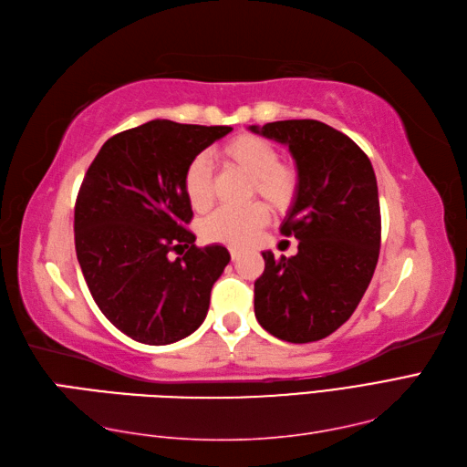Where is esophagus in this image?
I'll list each match as a JSON object with an SVG mask.
<instances>
[{"label": "esophagus", "mask_w": 467, "mask_h": 467, "mask_svg": "<svg viewBox=\"0 0 467 467\" xmlns=\"http://www.w3.org/2000/svg\"><path fill=\"white\" fill-rule=\"evenodd\" d=\"M230 255H232V259H234V261H237V259H240V257L244 255V252H242V249H235V247H232V249H230Z\"/></svg>", "instance_id": "esophagus-1"}]
</instances>
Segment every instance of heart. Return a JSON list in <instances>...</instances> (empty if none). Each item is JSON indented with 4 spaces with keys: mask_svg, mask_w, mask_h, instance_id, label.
Wrapping results in <instances>:
<instances>
[{
    "mask_svg": "<svg viewBox=\"0 0 467 467\" xmlns=\"http://www.w3.org/2000/svg\"><path fill=\"white\" fill-rule=\"evenodd\" d=\"M223 168H234L249 178V198L259 196L271 210L285 212L297 198L299 172L279 158L275 144L255 134H237L215 152ZM186 200L196 212H206L213 202V176L203 156L192 158L182 176ZM267 223V210L252 203L245 210H220L203 222L202 235L208 242L244 247Z\"/></svg>",
    "mask_w": 467,
    "mask_h": 467,
    "instance_id": "obj_1",
    "label": "heart"
}]
</instances>
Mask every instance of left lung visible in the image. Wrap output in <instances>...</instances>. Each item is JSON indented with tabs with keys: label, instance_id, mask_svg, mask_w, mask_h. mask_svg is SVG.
Segmentation results:
<instances>
[{
	"label": "left lung",
	"instance_id": "left-lung-1",
	"mask_svg": "<svg viewBox=\"0 0 467 467\" xmlns=\"http://www.w3.org/2000/svg\"><path fill=\"white\" fill-rule=\"evenodd\" d=\"M249 130L289 146L299 172L297 198L281 223L299 240L297 255L264 252L255 317L287 343H313L350 319L380 252L379 186L368 156L319 120H277Z\"/></svg>",
	"mask_w": 467,
	"mask_h": 467
}]
</instances>
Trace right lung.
Instances as JSON below:
<instances>
[{
	"mask_svg": "<svg viewBox=\"0 0 467 467\" xmlns=\"http://www.w3.org/2000/svg\"><path fill=\"white\" fill-rule=\"evenodd\" d=\"M232 127L156 119L112 136L88 166L75 203L78 265L102 315L144 345H170L203 323L223 245L196 247L182 176ZM176 251L181 257L170 260Z\"/></svg>",
	"mask_w": 467,
	"mask_h": 467,
	"instance_id": "1",
	"label": "right lung"
}]
</instances>
